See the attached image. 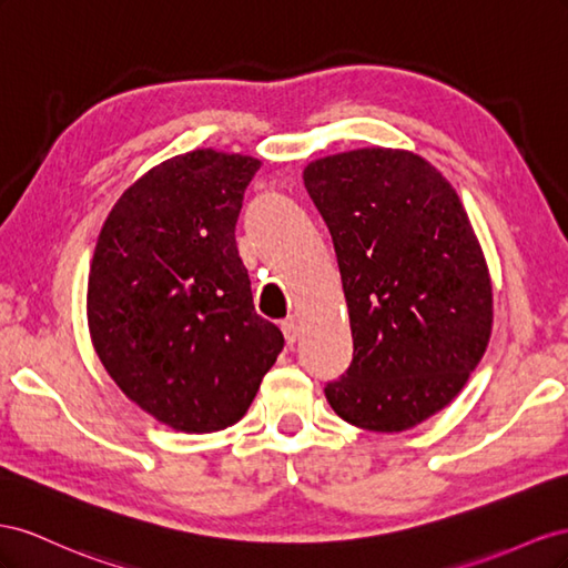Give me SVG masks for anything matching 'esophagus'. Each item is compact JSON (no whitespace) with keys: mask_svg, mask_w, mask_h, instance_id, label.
<instances>
[{"mask_svg":"<svg viewBox=\"0 0 568 568\" xmlns=\"http://www.w3.org/2000/svg\"><path fill=\"white\" fill-rule=\"evenodd\" d=\"M281 328H283V335H285V339H287V345H293L295 339L300 337V323H297L295 316H287V318L281 323Z\"/></svg>","mask_w":568,"mask_h":568,"instance_id":"esophagus-1","label":"esophagus"}]
</instances>
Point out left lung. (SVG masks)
Returning <instances> with one entry per match:
<instances>
[{
    "label": "left lung",
    "instance_id": "left-lung-1",
    "mask_svg": "<svg viewBox=\"0 0 568 568\" xmlns=\"http://www.w3.org/2000/svg\"><path fill=\"white\" fill-rule=\"evenodd\" d=\"M349 310L354 354L326 399L374 433L418 426L455 399L493 331V283L457 190L424 156L364 148L306 164Z\"/></svg>",
    "mask_w": 568,
    "mask_h": 568
}]
</instances>
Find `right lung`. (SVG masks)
<instances>
[{
	"label": "right lung",
	"instance_id": "right-lung-1",
	"mask_svg": "<svg viewBox=\"0 0 568 568\" xmlns=\"http://www.w3.org/2000/svg\"><path fill=\"white\" fill-rule=\"evenodd\" d=\"M258 166L216 150L161 161L121 194L97 237L94 352L123 395L173 430L237 424L285 345L254 312L235 242Z\"/></svg>",
	"mask_w": 568,
	"mask_h": 568
}]
</instances>
